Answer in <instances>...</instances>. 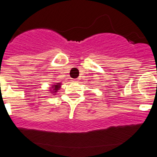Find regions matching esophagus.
I'll return each instance as SVG.
<instances>
[{"mask_svg":"<svg viewBox=\"0 0 157 157\" xmlns=\"http://www.w3.org/2000/svg\"><path fill=\"white\" fill-rule=\"evenodd\" d=\"M72 82H78V81L76 79H74V80H72Z\"/></svg>","mask_w":157,"mask_h":157,"instance_id":"obj_1","label":"esophagus"}]
</instances>
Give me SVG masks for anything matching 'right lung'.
<instances>
[{
  "mask_svg": "<svg viewBox=\"0 0 157 157\" xmlns=\"http://www.w3.org/2000/svg\"><path fill=\"white\" fill-rule=\"evenodd\" d=\"M60 85L61 84H59V83H57L56 85H52V89H53V90H52V94H56V92H57V90L60 88Z\"/></svg>",
  "mask_w": 157,
  "mask_h": 157,
  "instance_id": "add662e5",
  "label": "right lung"
}]
</instances>
